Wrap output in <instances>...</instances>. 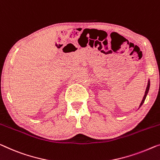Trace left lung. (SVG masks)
<instances>
[{
	"label": "left lung",
	"instance_id": "8db88e82",
	"mask_svg": "<svg viewBox=\"0 0 160 160\" xmlns=\"http://www.w3.org/2000/svg\"><path fill=\"white\" fill-rule=\"evenodd\" d=\"M149 87H150V80H148V83H147V88H146V90H145V93H144V98H143V99H142V101L141 102V103H140V105H139V108L142 106V104L144 103V101H145V99H146L147 95V94H148V92H149Z\"/></svg>",
	"mask_w": 160,
	"mask_h": 160
}]
</instances>
